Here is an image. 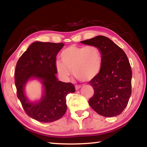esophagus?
<instances>
[{"instance_id": "34e87169", "label": "esophagus", "mask_w": 147, "mask_h": 147, "mask_svg": "<svg viewBox=\"0 0 147 147\" xmlns=\"http://www.w3.org/2000/svg\"><path fill=\"white\" fill-rule=\"evenodd\" d=\"M80 88H81L80 85H76L75 86V89H76V90H78V89H79Z\"/></svg>"}]
</instances>
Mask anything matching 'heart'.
<instances>
[{"label":"heart","instance_id":"1","mask_svg":"<svg viewBox=\"0 0 147 147\" xmlns=\"http://www.w3.org/2000/svg\"><path fill=\"white\" fill-rule=\"evenodd\" d=\"M62 62L56 63V71L62 78L68 79L72 71L79 80L88 82L98 75L102 67V54L94 45H71L61 51Z\"/></svg>","mask_w":147,"mask_h":147}]
</instances>
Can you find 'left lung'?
<instances>
[{
	"mask_svg": "<svg viewBox=\"0 0 147 147\" xmlns=\"http://www.w3.org/2000/svg\"><path fill=\"white\" fill-rule=\"evenodd\" d=\"M81 43L98 47L103 58L100 73L88 82L94 89L89 105L104 117L119 115L127 106L131 93L132 73L127 56L110 39L103 36Z\"/></svg>",
	"mask_w": 147,
	"mask_h": 147,
	"instance_id": "1",
	"label": "left lung"
}]
</instances>
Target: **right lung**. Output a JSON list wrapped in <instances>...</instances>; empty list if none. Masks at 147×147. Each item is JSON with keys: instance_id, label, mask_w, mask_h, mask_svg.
Returning <instances> with one entry per match:
<instances>
[{"instance_id": "obj_1", "label": "right lung", "mask_w": 147, "mask_h": 147, "mask_svg": "<svg viewBox=\"0 0 147 147\" xmlns=\"http://www.w3.org/2000/svg\"><path fill=\"white\" fill-rule=\"evenodd\" d=\"M63 46V43L34 42L16 65L17 97L27 115L41 123H51L61 118L67 110L66 96L75 92L73 84L58 81L56 76V58ZM32 78L39 79L44 89L41 100L36 103L30 102L24 93V87Z\"/></svg>"}]
</instances>
